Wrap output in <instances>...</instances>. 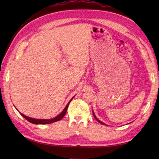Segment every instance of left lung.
<instances>
[{"label": "left lung", "instance_id": "8db88e82", "mask_svg": "<svg viewBox=\"0 0 159 159\" xmlns=\"http://www.w3.org/2000/svg\"><path fill=\"white\" fill-rule=\"evenodd\" d=\"M93 116H94V117H95V119H96V120H97L98 121V122H99V123H100V124H104V125H106L105 124H104V123H103V122H102V121H101L100 120H99L98 119V118L96 117V116H95V113H94V112H93Z\"/></svg>", "mask_w": 159, "mask_h": 159}]
</instances>
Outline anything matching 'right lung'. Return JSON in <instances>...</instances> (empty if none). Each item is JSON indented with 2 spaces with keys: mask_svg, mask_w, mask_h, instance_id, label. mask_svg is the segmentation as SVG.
<instances>
[{
  "mask_svg": "<svg viewBox=\"0 0 159 159\" xmlns=\"http://www.w3.org/2000/svg\"><path fill=\"white\" fill-rule=\"evenodd\" d=\"M74 98V96L69 101V102L67 103L66 107L64 108V109L61 111V113H59L58 116H57L56 117H53L52 119H48H48H47V120H46V119H35V118H32V117H28V116H25V115L21 113L20 112H19V113L23 117H25L26 120L29 121V122H31L32 124H50V123H53V122H55V121H59L60 120H61L62 118L64 116H65V115L67 112V108H68V106H69V104L71 102V100H72ZM17 110H18V109H17Z\"/></svg>",
  "mask_w": 159,
  "mask_h": 159,
  "instance_id": "add662e5",
  "label": "right lung"
}]
</instances>
